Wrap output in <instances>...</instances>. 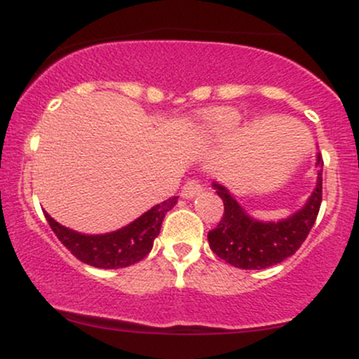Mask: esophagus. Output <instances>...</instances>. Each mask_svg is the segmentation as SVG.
Segmentation results:
<instances>
[{
  "label": "esophagus",
  "mask_w": 359,
  "mask_h": 359,
  "mask_svg": "<svg viewBox=\"0 0 359 359\" xmlns=\"http://www.w3.org/2000/svg\"><path fill=\"white\" fill-rule=\"evenodd\" d=\"M201 192H203V185H201L199 180L191 179L184 184L182 192L180 194H182V197H185V199H192V197L199 196Z\"/></svg>",
  "instance_id": "esophagus-1"
}]
</instances>
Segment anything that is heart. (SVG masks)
Here are the masks:
<instances>
[{"label": "heart", "mask_w": 359, "mask_h": 359, "mask_svg": "<svg viewBox=\"0 0 359 359\" xmlns=\"http://www.w3.org/2000/svg\"><path fill=\"white\" fill-rule=\"evenodd\" d=\"M241 114L233 108L214 109L205 116V130L212 137H224L240 125Z\"/></svg>", "instance_id": "heart-1"}]
</instances>
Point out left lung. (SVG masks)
<instances>
[{
    "label": "left lung",
    "instance_id": "left-lung-1",
    "mask_svg": "<svg viewBox=\"0 0 359 359\" xmlns=\"http://www.w3.org/2000/svg\"><path fill=\"white\" fill-rule=\"evenodd\" d=\"M323 165L317 155V185L302 209L287 219L262 222L250 217L222 185L212 184L224 203L219 224L208 233L209 246L221 259L243 270H262L292 257L306 241L323 203Z\"/></svg>",
    "mask_w": 359,
    "mask_h": 359
}]
</instances>
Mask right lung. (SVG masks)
Returning a JSON list of instances; mask_svg holds the SVG:
<instances>
[{"label": "right lung", "instance_id": "obj_1", "mask_svg": "<svg viewBox=\"0 0 359 359\" xmlns=\"http://www.w3.org/2000/svg\"><path fill=\"white\" fill-rule=\"evenodd\" d=\"M177 197L154 205L133 222L108 234H81L65 228L45 212L52 231L77 259L96 269H125L138 263L151 251L165 214L174 208Z\"/></svg>", "mask_w": 359, "mask_h": 359}]
</instances>
